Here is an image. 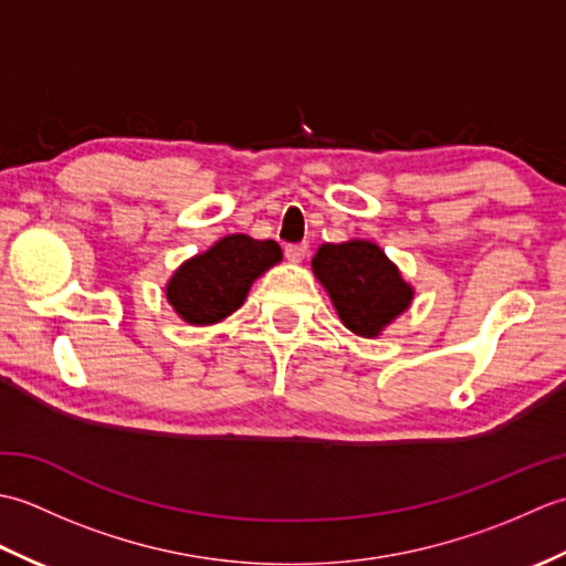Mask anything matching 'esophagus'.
I'll return each instance as SVG.
<instances>
[{"label":"esophagus","instance_id":"obj_1","mask_svg":"<svg viewBox=\"0 0 566 566\" xmlns=\"http://www.w3.org/2000/svg\"><path fill=\"white\" fill-rule=\"evenodd\" d=\"M306 252H308L306 243H290L284 248V255L290 262H302L306 258Z\"/></svg>","mask_w":566,"mask_h":566}]
</instances>
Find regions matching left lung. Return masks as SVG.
<instances>
[{"instance_id":"obj_1","label":"left lung","mask_w":566,"mask_h":566,"mask_svg":"<svg viewBox=\"0 0 566 566\" xmlns=\"http://www.w3.org/2000/svg\"><path fill=\"white\" fill-rule=\"evenodd\" d=\"M311 268L328 292L343 326L363 338H377L413 302V286L369 240L321 245Z\"/></svg>"}]
</instances>
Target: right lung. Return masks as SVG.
Instances as JSON below:
<instances>
[{"mask_svg":"<svg viewBox=\"0 0 566 566\" xmlns=\"http://www.w3.org/2000/svg\"><path fill=\"white\" fill-rule=\"evenodd\" d=\"M282 260L274 240L226 235L179 264L167 282V302L191 326H211L243 306L252 282Z\"/></svg>","mask_w":566,"mask_h":566,"instance_id":"obj_1","label":"right lung"}]
</instances>
